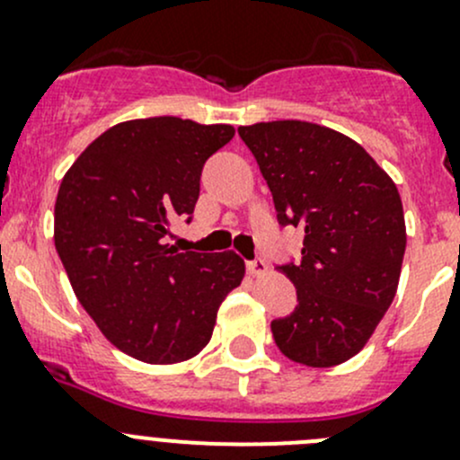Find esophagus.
<instances>
[{"mask_svg": "<svg viewBox=\"0 0 460 460\" xmlns=\"http://www.w3.org/2000/svg\"><path fill=\"white\" fill-rule=\"evenodd\" d=\"M247 271H249V276H253V278H262L264 273H267V262H264V260H252V262H247Z\"/></svg>", "mask_w": 460, "mask_h": 460, "instance_id": "1", "label": "esophagus"}]
</instances>
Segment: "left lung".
Instances as JSON below:
<instances>
[{"label": "left lung", "instance_id": "1", "mask_svg": "<svg viewBox=\"0 0 460 460\" xmlns=\"http://www.w3.org/2000/svg\"><path fill=\"white\" fill-rule=\"evenodd\" d=\"M271 189L278 222L305 231L303 260L282 264L298 305L271 323L289 360L354 358L392 305L407 231L394 180L351 137L300 119L240 127Z\"/></svg>", "mask_w": 460, "mask_h": 460}]
</instances>
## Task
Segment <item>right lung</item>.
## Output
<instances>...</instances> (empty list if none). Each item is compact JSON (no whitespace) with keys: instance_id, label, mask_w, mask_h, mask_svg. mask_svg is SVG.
I'll return each instance as SVG.
<instances>
[{"instance_id":"obj_1","label":"right lung","mask_w":460,"mask_h":460,"mask_svg":"<svg viewBox=\"0 0 460 460\" xmlns=\"http://www.w3.org/2000/svg\"><path fill=\"white\" fill-rule=\"evenodd\" d=\"M231 124L128 119L80 153L55 200V249L73 291L111 345L148 365H178L211 341L222 300L240 287L234 252L162 243L191 216L202 166L234 137Z\"/></svg>"}]
</instances>
